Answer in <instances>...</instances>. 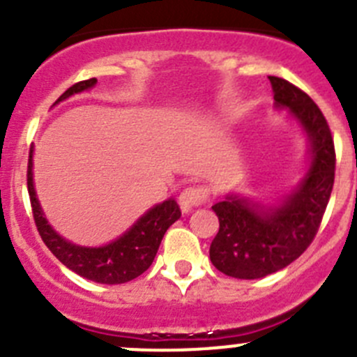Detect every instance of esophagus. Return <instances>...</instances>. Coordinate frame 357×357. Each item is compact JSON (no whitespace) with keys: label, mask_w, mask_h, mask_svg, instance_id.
I'll use <instances>...</instances> for the list:
<instances>
[{"label":"esophagus","mask_w":357,"mask_h":357,"mask_svg":"<svg viewBox=\"0 0 357 357\" xmlns=\"http://www.w3.org/2000/svg\"><path fill=\"white\" fill-rule=\"evenodd\" d=\"M207 197L208 192L204 186H188V188L183 190L181 195H179V207H181L183 212H190L193 207H199V205L204 204V202L207 200Z\"/></svg>","instance_id":"1"}]
</instances>
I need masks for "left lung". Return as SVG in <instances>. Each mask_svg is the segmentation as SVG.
Here are the masks:
<instances>
[{"mask_svg":"<svg viewBox=\"0 0 357 357\" xmlns=\"http://www.w3.org/2000/svg\"><path fill=\"white\" fill-rule=\"evenodd\" d=\"M275 103L302 124L311 142V167L304 181L278 207H261L238 197L212 205L219 231L211 243V261L238 280L264 278L287 268L312 243L335 181V145L325 115L307 93L269 75Z\"/></svg>","mask_w":357,"mask_h":357,"instance_id":"8db88e82","label":"left lung"}]
</instances>
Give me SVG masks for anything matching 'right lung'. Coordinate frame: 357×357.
<instances>
[{
	"label": "right lung",
	"mask_w": 357,
	"mask_h": 357,
	"mask_svg": "<svg viewBox=\"0 0 357 357\" xmlns=\"http://www.w3.org/2000/svg\"><path fill=\"white\" fill-rule=\"evenodd\" d=\"M95 84V77L75 82L56 100V103L68 98L74 93L93 88ZM27 190L36 228H38L45 245L63 266L77 273L79 276L96 283H105V285L128 283L143 275L152 266L169 226L181 218L179 205L176 204L174 199H169L150 208L132 225L129 231H126L121 238L114 240L109 245L79 247L56 235L43 215L39 202L36 199L34 183H32V146L29 152L27 164Z\"/></svg>",
	"instance_id": "add662e5"
}]
</instances>
